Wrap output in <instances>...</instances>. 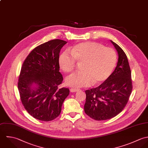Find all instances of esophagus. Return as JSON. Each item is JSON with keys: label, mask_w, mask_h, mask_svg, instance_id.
I'll list each match as a JSON object with an SVG mask.
<instances>
[{"label": "esophagus", "mask_w": 148, "mask_h": 148, "mask_svg": "<svg viewBox=\"0 0 148 148\" xmlns=\"http://www.w3.org/2000/svg\"><path fill=\"white\" fill-rule=\"evenodd\" d=\"M79 90H80V89H76V88H71V89H70V91L72 92H77V91H79Z\"/></svg>", "instance_id": "34e87169"}]
</instances>
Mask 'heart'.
I'll use <instances>...</instances> for the list:
<instances>
[{
	"label": "heart",
	"instance_id": "heart-1",
	"mask_svg": "<svg viewBox=\"0 0 148 148\" xmlns=\"http://www.w3.org/2000/svg\"><path fill=\"white\" fill-rule=\"evenodd\" d=\"M63 52L59 57L60 69L65 73L75 69L77 62L82 70L72 74L66 79L67 85L74 88L88 86L92 83L99 85L112 74L117 63V54L111 47H105L94 42H81L71 50Z\"/></svg>",
	"mask_w": 148,
	"mask_h": 148
}]
</instances>
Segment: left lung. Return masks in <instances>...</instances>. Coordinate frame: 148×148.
Instances as JSON below:
<instances>
[{"mask_svg":"<svg viewBox=\"0 0 148 148\" xmlns=\"http://www.w3.org/2000/svg\"><path fill=\"white\" fill-rule=\"evenodd\" d=\"M118 52L117 65L110 77L98 87L85 91V113L90 118L103 121L114 117L126 105L133 86L127 56L117 44L111 40Z\"/></svg>","mask_w":148,"mask_h":148,"instance_id":"left-lung-1","label":"left lung"}]
</instances>
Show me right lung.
Wrapping results in <instances>:
<instances>
[{
	"label": "right lung",
	"instance_id": "add662e5",
	"mask_svg": "<svg viewBox=\"0 0 148 148\" xmlns=\"http://www.w3.org/2000/svg\"><path fill=\"white\" fill-rule=\"evenodd\" d=\"M66 41L54 39L34 49L24 60L18 87L22 103L31 116L43 121L58 117L69 89L59 88V53ZM37 86L32 89V85Z\"/></svg>",
	"mask_w": 148,
	"mask_h": 148
}]
</instances>
